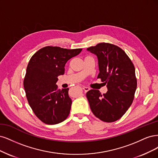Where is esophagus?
Wrapping results in <instances>:
<instances>
[{
    "label": "esophagus",
    "instance_id": "esophagus-1",
    "mask_svg": "<svg viewBox=\"0 0 158 158\" xmlns=\"http://www.w3.org/2000/svg\"><path fill=\"white\" fill-rule=\"evenodd\" d=\"M83 90L85 91V93H86V92H87V91H89L90 90V89L89 87H87V86H83Z\"/></svg>",
    "mask_w": 158,
    "mask_h": 158
}]
</instances>
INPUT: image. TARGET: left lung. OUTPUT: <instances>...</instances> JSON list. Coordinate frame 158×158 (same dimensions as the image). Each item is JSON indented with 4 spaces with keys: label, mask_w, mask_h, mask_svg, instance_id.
Wrapping results in <instances>:
<instances>
[{
    "label": "left lung",
    "mask_w": 158,
    "mask_h": 158,
    "mask_svg": "<svg viewBox=\"0 0 158 158\" xmlns=\"http://www.w3.org/2000/svg\"><path fill=\"white\" fill-rule=\"evenodd\" d=\"M98 58L100 73L98 78L106 85L108 91L102 94L98 90L86 93L93 114L104 122L120 119L133 103L137 81L135 66L119 47L101 43L87 48Z\"/></svg>",
    "instance_id": "8db88e82"
}]
</instances>
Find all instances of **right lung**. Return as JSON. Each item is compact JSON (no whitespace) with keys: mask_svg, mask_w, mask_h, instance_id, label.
<instances>
[{"mask_svg":"<svg viewBox=\"0 0 158 158\" xmlns=\"http://www.w3.org/2000/svg\"><path fill=\"white\" fill-rule=\"evenodd\" d=\"M81 50L48 46L30 59L23 86L30 107L43 123L58 124L68 117L72 103L69 89H58L56 83L58 76L64 75L66 62Z\"/></svg>","mask_w":158,"mask_h":158,"instance_id":"add662e5","label":"right lung"}]
</instances>
